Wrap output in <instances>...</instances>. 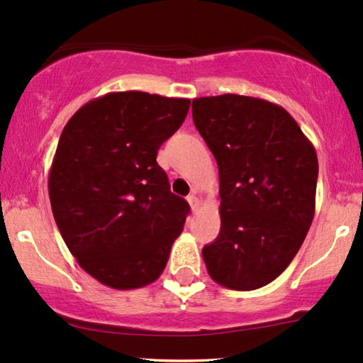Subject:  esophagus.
I'll return each instance as SVG.
<instances>
[{
  "instance_id": "esophagus-1",
  "label": "esophagus",
  "mask_w": 363,
  "mask_h": 363,
  "mask_svg": "<svg viewBox=\"0 0 363 363\" xmlns=\"http://www.w3.org/2000/svg\"><path fill=\"white\" fill-rule=\"evenodd\" d=\"M187 203H189V206H191V210L193 211H196L199 208V198L196 194H189L187 196Z\"/></svg>"
}]
</instances>
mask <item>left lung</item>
<instances>
[{"label":"left lung","instance_id":"left-lung-1","mask_svg":"<svg viewBox=\"0 0 363 363\" xmlns=\"http://www.w3.org/2000/svg\"><path fill=\"white\" fill-rule=\"evenodd\" d=\"M193 121L220 176L222 227L203 247L208 273L227 289H261L285 272L309 232L315 150L289 112L262 99H194Z\"/></svg>","mask_w":363,"mask_h":363}]
</instances>
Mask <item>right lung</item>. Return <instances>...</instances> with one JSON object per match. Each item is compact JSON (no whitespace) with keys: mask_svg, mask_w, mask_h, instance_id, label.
<instances>
[{"mask_svg":"<svg viewBox=\"0 0 363 363\" xmlns=\"http://www.w3.org/2000/svg\"><path fill=\"white\" fill-rule=\"evenodd\" d=\"M189 99L111 91L86 102L57 143L49 198L69 252L116 290L160 277L189 205L170 193L157 152L184 123Z\"/></svg>","mask_w":363,"mask_h":363,"instance_id":"1","label":"right lung"}]
</instances>
